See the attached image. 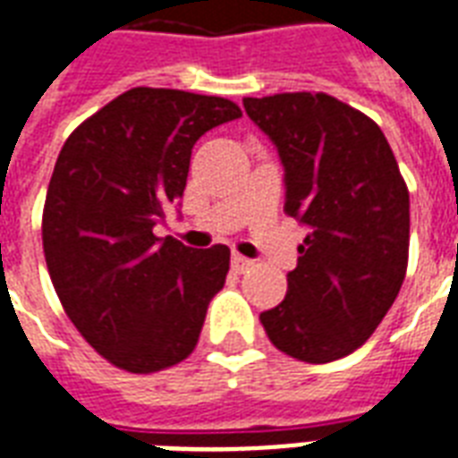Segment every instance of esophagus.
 Instances as JSON below:
<instances>
[{
	"mask_svg": "<svg viewBox=\"0 0 458 458\" xmlns=\"http://www.w3.org/2000/svg\"><path fill=\"white\" fill-rule=\"evenodd\" d=\"M250 267H252V259H247V257H242V255H233V269H235V272H247V269H250Z\"/></svg>",
	"mask_w": 458,
	"mask_h": 458,
	"instance_id": "esophagus-1",
	"label": "esophagus"
}]
</instances>
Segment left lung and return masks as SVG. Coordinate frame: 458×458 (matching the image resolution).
Returning a JSON list of instances; mask_svg holds the SVG:
<instances>
[{
	"label": "left lung",
	"mask_w": 458,
	"mask_h": 458,
	"mask_svg": "<svg viewBox=\"0 0 458 458\" xmlns=\"http://www.w3.org/2000/svg\"><path fill=\"white\" fill-rule=\"evenodd\" d=\"M284 165V211L306 225L286 298L259 315L276 350L327 364L361 347L408 269L410 196L381 128L330 94L242 99Z\"/></svg>",
	"instance_id": "left-lung-1"
}]
</instances>
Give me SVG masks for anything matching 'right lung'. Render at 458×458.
<instances>
[{"label":"right lung","mask_w":458,"mask_h":458,"mask_svg":"<svg viewBox=\"0 0 458 458\" xmlns=\"http://www.w3.org/2000/svg\"><path fill=\"white\" fill-rule=\"evenodd\" d=\"M242 116L238 104L135 87L63 145L43 208V252L67 318L101 357L131 374L194 352L230 250H194L152 228L184 194L191 148Z\"/></svg>","instance_id":"1"}]
</instances>
